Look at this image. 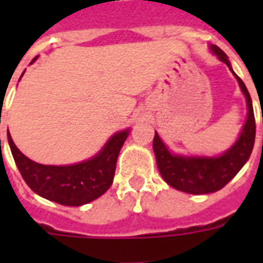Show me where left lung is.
I'll use <instances>...</instances> for the list:
<instances>
[{
	"mask_svg": "<svg viewBox=\"0 0 263 263\" xmlns=\"http://www.w3.org/2000/svg\"><path fill=\"white\" fill-rule=\"evenodd\" d=\"M210 49L232 71L227 54L215 45H211ZM232 74L237 77L239 87L247 98L248 118H247V122L243 125L237 142L234 143L226 154L217 156V158L173 155L167 151L159 135L155 132L154 152L156 156V163H158L160 175L165 179V182L173 189L190 194L214 193L217 190L224 187L227 183L241 171V167L249 159L251 152L254 149L255 131H256L252 100H251V96H249L243 81L234 71H232Z\"/></svg>",
	"mask_w": 263,
	"mask_h": 263,
	"instance_id": "left-lung-1",
	"label": "left lung"
}]
</instances>
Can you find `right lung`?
Here are the masks:
<instances>
[{
    "instance_id": "add662e5",
    "label": "right lung",
    "mask_w": 263,
    "mask_h": 263,
    "mask_svg": "<svg viewBox=\"0 0 263 263\" xmlns=\"http://www.w3.org/2000/svg\"><path fill=\"white\" fill-rule=\"evenodd\" d=\"M128 134L129 129L117 132L94 158L69 166L33 162L16 148L9 132L8 142L21 176L35 193L63 205H83L103 196L112 184L118 154Z\"/></svg>"
}]
</instances>
